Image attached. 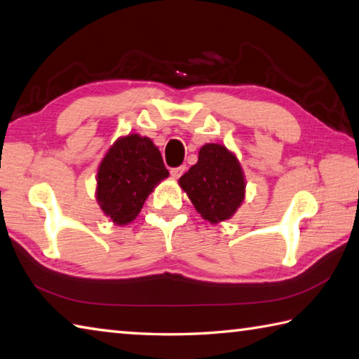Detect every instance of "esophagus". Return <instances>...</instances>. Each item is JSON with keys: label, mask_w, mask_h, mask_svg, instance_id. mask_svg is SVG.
<instances>
[{"label": "esophagus", "mask_w": 359, "mask_h": 359, "mask_svg": "<svg viewBox=\"0 0 359 359\" xmlns=\"http://www.w3.org/2000/svg\"><path fill=\"white\" fill-rule=\"evenodd\" d=\"M185 170H187V166H179V168H172L171 170V177L172 179H179L182 174L185 172Z\"/></svg>", "instance_id": "1"}]
</instances>
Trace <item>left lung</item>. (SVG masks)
Instances as JSON below:
<instances>
[{"label":"left lung","mask_w":359,"mask_h":359,"mask_svg":"<svg viewBox=\"0 0 359 359\" xmlns=\"http://www.w3.org/2000/svg\"><path fill=\"white\" fill-rule=\"evenodd\" d=\"M179 185L203 219L217 224L230 219L241 207L245 179L240 160L226 146L207 143L198 163L179 179Z\"/></svg>","instance_id":"8db88e82"}]
</instances>
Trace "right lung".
<instances>
[{
	"instance_id": "1",
	"label": "right lung",
	"mask_w": 359,
	"mask_h": 359,
	"mask_svg": "<svg viewBox=\"0 0 359 359\" xmlns=\"http://www.w3.org/2000/svg\"><path fill=\"white\" fill-rule=\"evenodd\" d=\"M170 172L158 147L138 133L118 138L97 168L96 201L116 226H128Z\"/></svg>"
}]
</instances>
